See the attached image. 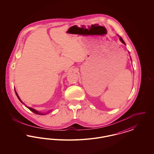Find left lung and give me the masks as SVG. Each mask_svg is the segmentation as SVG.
<instances>
[{"label": "left lung", "mask_w": 154, "mask_h": 154, "mask_svg": "<svg viewBox=\"0 0 154 154\" xmlns=\"http://www.w3.org/2000/svg\"><path fill=\"white\" fill-rule=\"evenodd\" d=\"M119 40H120V41H121V42H122V43L123 44H125V43L124 41L123 40L122 38V37H121V36H119Z\"/></svg>", "instance_id": "8db88e82"}]
</instances>
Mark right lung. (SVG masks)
<instances>
[{"instance_id": "obj_1", "label": "right lung", "mask_w": 154, "mask_h": 154, "mask_svg": "<svg viewBox=\"0 0 154 154\" xmlns=\"http://www.w3.org/2000/svg\"><path fill=\"white\" fill-rule=\"evenodd\" d=\"M15 94H16V95L18 97V99L20 100V101L21 102L23 103V104H25L23 103L22 102V101H21V100L20 99V98L19 97V96L18 95V94H17V92L15 91ZM27 108H28L29 109L30 111H32L33 112H34V113H35V114H39V115H44V114H46V113L45 114H44V113H41V112H38V111H37V110H35V109H32V108H31V107H28V106H26Z\"/></svg>"}]
</instances>
